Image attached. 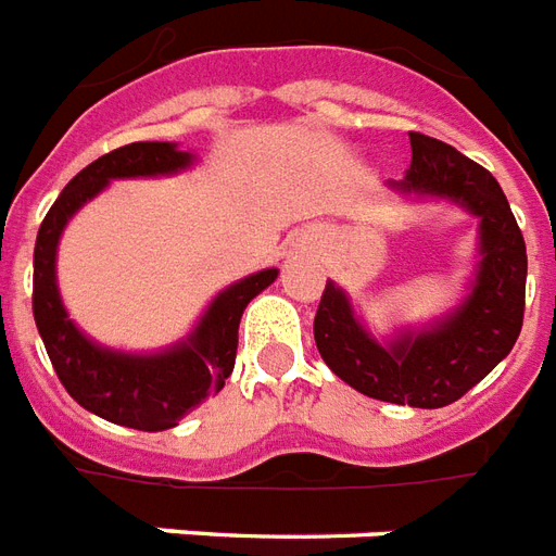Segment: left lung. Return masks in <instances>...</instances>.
I'll return each instance as SVG.
<instances>
[{
    "instance_id": "left-lung-1",
    "label": "left lung",
    "mask_w": 556,
    "mask_h": 556,
    "mask_svg": "<svg viewBox=\"0 0 556 556\" xmlns=\"http://www.w3.org/2000/svg\"><path fill=\"white\" fill-rule=\"evenodd\" d=\"M402 198L446 201L478 218V265L460 303L429 326L376 338L332 279L315 315V344L329 370L364 396L443 408L507 358L522 332L528 253L495 177L440 139L410 134V168L388 180Z\"/></svg>"
}]
</instances>
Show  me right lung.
Wrapping results in <instances>:
<instances>
[{"label": "right lung", "instance_id": "add662e5", "mask_svg": "<svg viewBox=\"0 0 556 556\" xmlns=\"http://www.w3.org/2000/svg\"><path fill=\"white\" fill-rule=\"evenodd\" d=\"M194 165L177 142H130L99 156L72 177L46 212L34 244V324L58 379L80 408L139 431L175 429L206 396L230 379L239 346V320L256 294L277 279L265 268L212 296L194 329L156 353H125L84 334L70 317L58 288V244L72 215L113 180L180 175Z\"/></svg>", "mask_w": 556, "mask_h": 556}]
</instances>
